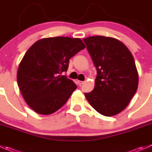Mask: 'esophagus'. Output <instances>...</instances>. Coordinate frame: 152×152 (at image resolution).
Masks as SVG:
<instances>
[{
	"mask_svg": "<svg viewBox=\"0 0 152 152\" xmlns=\"http://www.w3.org/2000/svg\"><path fill=\"white\" fill-rule=\"evenodd\" d=\"M77 82H78V83H79V85H82V84L84 83V82H83V81H79V80H78Z\"/></svg>",
	"mask_w": 152,
	"mask_h": 152,
	"instance_id": "1",
	"label": "esophagus"
}]
</instances>
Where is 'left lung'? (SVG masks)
Listing matches in <instances>:
<instances>
[{
  "label": "left lung",
  "instance_id": "8db88e82",
  "mask_svg": "<svg viewBox=\"0 0 152 152\" xmlns=\"http://www.w3.org/2000/svg\"><path fill=\"white\" fill-rule=\"evenodd\" d=\"M83 41L97 71L94 90L85 93V97L102 115H116L127 107L137 90L139 76L133 56L123 42L110 37L91 36Z\"/></svg>",
  "mask_w": 152,
  "mask_h": 152
}]
</instances>
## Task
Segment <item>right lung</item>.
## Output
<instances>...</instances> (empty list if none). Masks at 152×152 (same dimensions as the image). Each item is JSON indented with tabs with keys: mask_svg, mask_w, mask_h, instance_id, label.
Instances as JSON below:
<instances>
[{
	"mask_svg": "<svg viewBox=\"0 0 152 152\" xmlns=\"http://www.w3.org/2000/svg\"><path fill=\"white\" fill-rule=\"evenodd\" d=\"M85 48L80 39L54 37L37 41L26 51L18 69L17 82L34 111L48 115L65 104L77 86L61 74L67 70L70 58Z\"/></svg>",
	"mask_w": 152,
	"mask_h": 152,
	"instance_id": "1",
	"label": "right lung"
}]
</instances>
